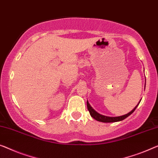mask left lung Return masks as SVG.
Masks as SVG:
<instances>
[{
    "mask_svg": "<svg viewBox=\"0 0 158 158\" xmlns=\"http://www.w3.org/2000/svg\"><path fill=\"white\" fill-rule=\"evenodd\" d=\"M141 101V100H140ZM140 102L138 103V104H139ZM138 104L134 108V109L131 110V112H129L128 114H127L126 115H123V116H117V117H110V116H103V115H102L100 114H98L96 111L95 110H94L92 107L91 106L90 104H89V103L88 102V101H87L86 102V105H87V109H88L89 111V114H90L91 116L94 118L96 121H100V122H103V123H114V122H118V121H123L125 118H126L127 117H128L130 116L131 114H133L134 112V110H135L136 108L138 106Z\"/></svg>",
    "mask_w": 158,
    "mask_h": 158,
    "instance_id": "left-lung-1",
    "label": "left lung"
}]
</instances>
